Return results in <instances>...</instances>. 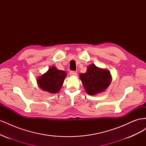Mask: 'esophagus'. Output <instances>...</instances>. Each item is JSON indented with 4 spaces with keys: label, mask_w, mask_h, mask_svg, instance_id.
Here are the masks:
<instances>
[{
    "label": "esophagus",
    "mask_w": 146,
    "mask_h": 146,
    "mask_svg": "<svg viewBox=\"0 0 146 146\" xmlns=\"http://www.w3.org/2000/svg\"><path fill=\"white\" fill-rule=\"evenodd\" d=\"M69 75L70 76H76L77 75V72L76 71H74V70H71V71H70L69 72Z\"/></svg>",
    "instance_id": "1"
}]
</instances>
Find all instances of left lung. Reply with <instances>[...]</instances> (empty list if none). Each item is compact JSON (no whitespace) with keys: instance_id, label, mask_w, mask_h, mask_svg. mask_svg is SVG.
<instances>
[{"instance_id":"obj_1","label":"left lung","mask_w":146,"mask_h":146,"mask_svg":"<svg viewBox=\"0 0 146 146\" xmlns=\"http://www.w3.org/2000/svg\"><path fill=\"white\" fill-rule=\"evenodd\" d=\"M80 78L85 90L90 95L105 91L111 81L110 71L100 69L94 64L88 66L86 72L81 74Z\"/></svg>"}]
</instances>
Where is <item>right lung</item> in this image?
<instances>
[{
	"mask_svg": "<svg viewBox=\"0 0 146 146\" xmlns=\"http://www.w3.org/2000/svg\"><path fill=\"white\" fill-rule=\"evenodd\" d=\"M66 77L65 71L52 66L46 73L38 78L37 82L42 90L55 94L60 90Z\"/></svg>",
	"mask_w": 146,
	"mask_h": 146,
	"instance_id": "obj_1",
	"label": "right lung"
}]
</instances>
